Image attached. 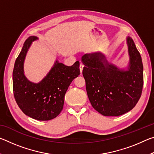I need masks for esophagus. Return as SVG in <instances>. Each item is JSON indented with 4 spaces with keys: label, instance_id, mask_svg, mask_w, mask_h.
<instances>
[{
    "label": "esophagus",
    "instance_id": "1",
    "mask_svg": "<svg viewBox=\"0 0 154 154\" xmlns=\"http://www.w3.org/2000/svg\"><path fill=\"white\" fill-rule=\"evenodd\" d=\"M83 66H84V65H83V63L81 62L80 65H79V69H80V72H81V74H82V71H83Z\"/></svg>",
    "mask_w": 154,
    "mask_h": 154
}]
</instances>
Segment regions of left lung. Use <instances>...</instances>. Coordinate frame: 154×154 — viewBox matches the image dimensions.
Returning <instances> with one entry per match:
<instances>
[{
	"label": "left lung",
	"mask_w": 154,
	"mask_h": 154,
	"mask_svg": "<svg viewBox=\"0 0 154 154\" xmlns=\"http://www.w3.org/2000/svg\"><path fill=\"white\" fill-rule=\"evenodd\" d=\"M130 63L128 70L109 64L100 52L86 54L82 60L87 94L93 108L105 116H119L133 109L141 96V56L130 36L126 38Z\"/></svg>",
	"instance_id": "1"
}]
</instances>
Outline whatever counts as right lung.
Masks as SVG:
<instances>
[{"instance_id":"right-lung-1","label":"right lung","mask_w":154,"mask_h":154,"mask_svg":"<svg viewBox=\"0 0 154 154\" xmlns=\"http://www.w3.org/2000/svg\"><path fill=\"white\" fill-rule=\"evenodd\" d=\"M36 36L28 37L15 60L13 71V90L15 101L26 116L40 121L56 118L64 106L68 88L80 74L79 62L71 66L56 60L48 74L39 83L27 79L24 73V62L27 51Z\"/></svg>"}]
</instances>
